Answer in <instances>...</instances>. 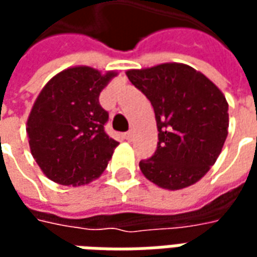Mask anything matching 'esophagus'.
Masks as SVG:
<instances>
[{
  "mask_svg": "<svg viewBox=\"0 0 257 257\" xmlns=\"http://www.w3.org/2000/svg\"><path fill=\"white\" fill-rule=\"evenodd\" d=\"M123 138H125V139L128 140V142H131V140L134 139V134H132V132L129 131V132H126V134L123 135Z\"/></svg>",
  "mask_w": 257,
  "mask_h": 257,
  "instance_id": "esophagus-1",
  "label": "esophagus"
}]
</instances>
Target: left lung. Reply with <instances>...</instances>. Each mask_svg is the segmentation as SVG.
<instances>
[{"mask_svg": "<svg viewBox=\"0 0 257 257\" xmlns=\"http://www.w3.org/2000/svg\"><path fill=\"white\" fill-rule=\"evenodd\" d=\"M129 81L151 101L158 145L142 160V173L158 187L186 189L204 178L220 156L228 129V103L204 74L183 63L128 70Z\"/></svg>", "mask_w": 257, "mask_h": 257, "instance_id": "8db88e82", "label": "left lung"}]
</instances>
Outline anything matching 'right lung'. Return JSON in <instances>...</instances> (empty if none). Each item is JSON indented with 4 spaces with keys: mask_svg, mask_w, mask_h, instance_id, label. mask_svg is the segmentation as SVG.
<instances>
[{
    "mask_svg": "<svg viewBox=\"0 0 257 257\" xmlns=\"http://www.w3.org/2000/svg\"><path fill=\"white\" fill-rule=\"evenodd\" d=\"M115 71L75 66L42 88L26 125L30 151L48 179L84 186L104 172L118 142L104 132L108 112L99 95Z\"/></svg>",
    "mask_w": 257,
    "mask_h": 257,
    "instance_id": "obj_1",
    "label": "right lung"
}]
</instances>
